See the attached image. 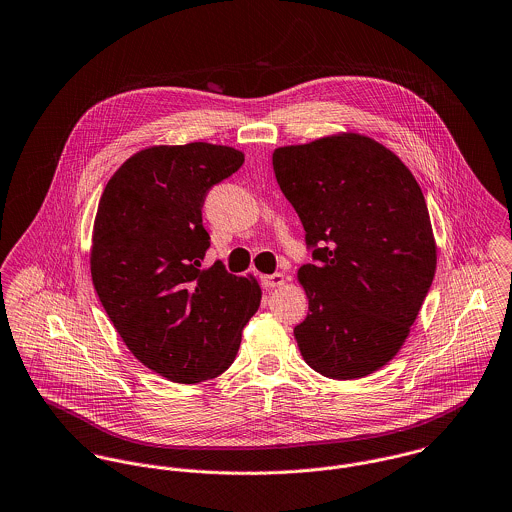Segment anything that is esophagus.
Listing matches in <instances>:
<instances>
[{"label":"esophagus","mask_w":512,"mask_h":512,"mask_svg":"<svg viewBox=\"0 0 512 512\" xmlns=\"http://www.w3.org/2000/svg\"><path fill=\"white\" fill-rule=\"evenodd\" d=\"M262 283L266 289H276L285 283L283 274H270V276H262Z\"/></svg>","instance_id":"obj_1"}]
</instances>
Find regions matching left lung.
I'll use <instances>...</instances> for the list:
<instances>
[{
  "mask_svg": "<svg viewBox=\"0 0 512 512\" xmlns=\"http://www.w3.org/2000/svg\"><path fill=\"white\" fill-rule=\"evenodd\" d=\"M272 162L315 260L297 272L309 299L293 330L301 356L330 379L377 372L405 344L436 272L422 189L395 152L358 133L279 146Z\"/></svg>",
  "mask_w": 512,
  "mask_h": 512,
  "instance_id": "1",
  "label": "left lung"
}]
</instances>
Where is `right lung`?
Here are the masks:
<instances>
[{"instance_id":"obj_1","label":"right lung","mask_w":512,"mask_h":512,"mask_svg":"<svg viewBox=\"0 0 512 512\" xmlns=\"http://www.w3.org/2000/svg\"><path fill=\"white\" fill-rule=\"evenodd\" d=\"M242 162L223 144L150 146L111 176L97 205L90 270L99 301L140 364L174 383L225 372L260 307L256 278H236L221 262L201 270L205 195Z\"/></svg>"}]
</instances>
